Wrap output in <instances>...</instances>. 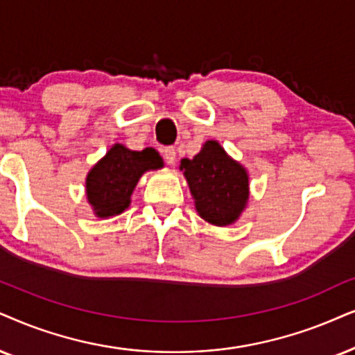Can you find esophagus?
Listing matches in <instances>:
<instances>
[{
    "instance_id": "esophagus-1",
    "label": "esophagus",
    "mask_w": 355,
    "mask_h": 355,
    "mask_svg": "<svg viewBox=\"0 0 355 355\" xmlns=\"http://www.w3.org/2000/svg\"><path fill=\"white\" fill-rule=\"evenodd\" d=\"M164 159L168 165L175 164V159H177V152H175L173 147H165V149H164Z\"/></svg>"
}]
</instances>
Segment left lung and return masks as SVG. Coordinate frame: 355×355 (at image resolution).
I'll return each instance as SVG.
<instances>
[{"label":"left lung","instance_id":"1","mask_svg":"<svg viewBox=\"0 0 355 355\" xmlns=\"http://www.w3.org/2000/svg\"><path fill=\"white\" fill-rule=\"evenodd\" d=\"M180 170L205 221L226 226L239 218L249 198L248 172L216 141L206 142L191 160L183 159Z\"/></svg>","mask_w":355,"mask_h":355}]
</instances>
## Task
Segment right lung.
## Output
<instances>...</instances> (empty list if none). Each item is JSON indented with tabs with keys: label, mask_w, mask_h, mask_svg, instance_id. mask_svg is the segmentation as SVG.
<instances>
[{
	"label": "right lung",
	"mask_w": 355,
	"mask_h": 355,
	"mask_svg": "<svg viewBox=\"0 0 355 355\" xmlns=\"http://www.w3.org/2000/svg\"><path fill=\"white\" fill-rule=\"evenodd\" d=\"M155 149L137 152L116 144L89 170L87 177V198L96 216L110 218L123 213L131 203L132 190L147 170L162 167Z\"/></svg>",
	"instance_id": "obj_1"
}]
</instances>
